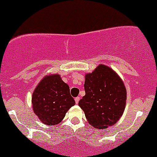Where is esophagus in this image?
<instances>
[{
  "label": "esophagus",
  "instance_id": "1",
  "mask_svg": "<svg viewBox=\"0 0 157 157\" xmlns=\"http://www.w3.org/2000/svg\"><path fill=\"white\" fill-rule=\"evenodd\" d=\"M79 101H80V97H75V102H76V103H77V104L79 103Z\"/></svg>",
  "mask_w": 157,
  "mask_h": 157
}]
</instances>
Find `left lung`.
<instances>
[{
  "label": "left lung",
  "mask_w": 157,
  "mask_h": 157,
  "mask_svg": "<svg viewBox=\"0 0 157 157\" xmlns=\"http://www.w3.org/2000/svg\"><path fill=\"white\" fill-rule=\"evenodd\" d=\"M85 96L79 101L90 124L105 129L119 121L125 109L127 90L111 68L100 65L85 77Z\"/></svg>",
  "instance_id": "8db88e82"
}]
</instances>
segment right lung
<instances>
[{"label": "right lung", "mask_w": 157, "mask_h": 157, "mask_svg": "<svg viewBox=\"0 0 157 157\" xmlns=\"http://www.w3.org/2000/svg\"><path fill=\"white\" fill-rule=\"evenodd\" d=\"M34 113L44 124L57 125L64 118L68 109L75 104L70 87L58 74L44 77L32 97Z\"/></svg>", "instance_id": "add662e5"}]
</instances>
